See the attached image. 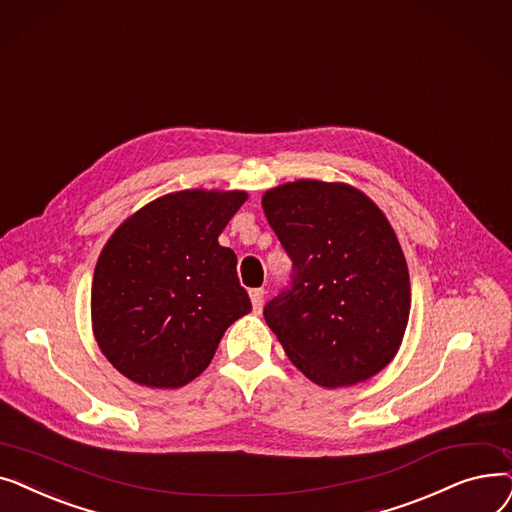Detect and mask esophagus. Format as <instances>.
<instances>
[{
  "instance_id": "esophagus-1",
  "label": "esophagus",
  "mask_w": 512,
  "mask_h": 512,
  "mask_svg": "<svg viewBox=\"0 0 512 512\" xmlns=\"http://www.w3.org/2000/svg\"><path fill=\"white\" fill-rule=\"evenodd\" d=\"M264 294H266V291H264L262 287L250 289V300H252L254 312H260V308H262V304H264Z\"/></svg>"
}]
</instances>
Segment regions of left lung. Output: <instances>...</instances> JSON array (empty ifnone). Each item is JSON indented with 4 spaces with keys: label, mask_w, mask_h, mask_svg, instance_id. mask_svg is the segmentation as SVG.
I'll return each mask as SVG.
<instances>
[{
    "label": "left lung",
    "mask_w": 512,
    "mask_h": 512,
    "mask_svg": "<svg viewBox=\"0 0 512 512\" xmlns=\"http://www.w3.org/2000/svg\"><path fill=\"white\" fill-rule=\"evenodd\" d=\"M291 258L264 306L285 354L316 385H356L396 356L410 314L408 266L385 214L346 183L300 179L262 196Z\"/></svg>",
    "instance_id": "left-lung-1"
}]
</instances>
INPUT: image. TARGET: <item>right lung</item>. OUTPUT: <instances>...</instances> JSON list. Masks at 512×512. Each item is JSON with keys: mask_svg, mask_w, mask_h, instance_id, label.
I'll list each match as a JSON object with an SVG mask.
<instances>
[{"mask_svg": "<svg viewBox=\"0 0 512 512\" xmlns=\"http://www.w3.org/2000/svg\"><path fill=\"white\" fill-rule=\"evenodd\" d=\"M246 191L185 189L120 225L95 264L91 323L112 367L158 389L183 387L227 327L252 310L237 256L218 243Z\"/></svg>", "mask_w": 512, "mask_h": 512, "instance_id": "1", "label": "right lung"}]
</instances>
